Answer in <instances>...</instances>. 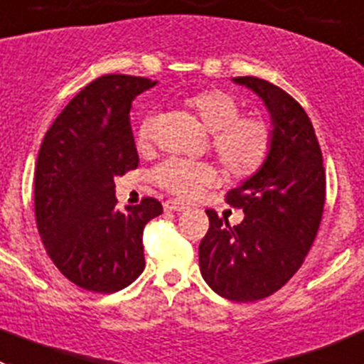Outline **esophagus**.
Masks as SVG:
<instances>
[{
	"label": "esophagus",
	"instance_id": "34e87169",
	"mask_svg": "<svg viewBox=\"0 0 364 364\" xmlns=\"http://www.w3.org/2000/svg\"><path fill=\"white\" fill-rule=\"evenodd\" d=\"M163 206H165V210H172V212H183L186 208L185 203L178 201V199H168V201L163 203Z\"/></svg>",
	"mask_w": 364,
	"mask_h": 364
}]
</instances>
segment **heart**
<instances>
[{
	"instance_id": "b5f03b06",
	"label": "heart",
	"mask_w": 364,
	"mask_h": 364,
	"mask_svg": "<svg viewBox=\"0 0 364 364\" xmlns=\"http://www.w3.org/2000/svg\"><path fill=\"white\" fill-rule=\"evenodd\" d=\"M185 105L210 132V152L225 172L248 178L259 172L274 149V129L263 116H243V105L221 88H206L185 97ZM154 141L152 117H143L136 130V145L146 150ZM214 179V168L205 163L166 159L152 170V181L170 194L192 198Z\"/></svg>"
}]
</instances>
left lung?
I'll use <instances>...</instances> for the list:
<instances>
[{
	"instance_id": "8db88e82",
	"label": "left lung",
	"mask_w": 364,
	"mask_h": 364,
	"mask_svg": "<svg viewBox=\"0 0 364 364\" xmlns=\"http://www.w3.org/2000/svg\"><path fill=\"white\" fill-rule=\"evenodd\" d=\"M267 105L274 149L259 172L227 194L245 212L230 227L206 210L208 232L199 243L203 279L237 303L277 292L303 264L319 230L326 198L323 154L309 114L283 88L254 76L234 77Z\"/></svg>"
}]
</instances>
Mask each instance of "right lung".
<instances>
[{
  "mask_svg": "<svg viewBox=\"0 0 364 364\" xmlns=\"http://www.w3.org/2000/svg\"><path fill=\"white\" fill-rule=\"evenodd\" d=\"M149 77L109 74L72 97L47 130L34 172L36 225L48 257L80 288L112 294L145 268L143 228L163 212L158 199L116 210V176L137 168L130 130L134 97Z\"/></svg>",
  "mask_w": 364,
  "mask_h": 364,
  "instance_id": "obj_1",
  "label": "right lung"
}]
</instances>
